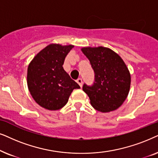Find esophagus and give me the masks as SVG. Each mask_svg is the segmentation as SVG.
<instances>
[{"instance_id": "esophagus-1", "label": "esophagus", "mask_w": 158, "mask_h": 158, "mask_svg": "<svg viewBox=\"0 0 158 158\" xmlns=\"http://www.w3.org/2000/svg\"><path fill=\"white\" fill-rule=\"evenodd\" d=\"M77 82L79 84V85L80 86V87H82V79H80V78H79V79H78L77 80Z\"/></svg>"}]
</instances>
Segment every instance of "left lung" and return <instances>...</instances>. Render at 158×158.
I'll return each instance as SVG.
<instances>
[{
	"mask_svg": "<svg viewBox=\"0 0 158 158\" xmlns=\"http://www.w3.org/2000/svg\"><path fill=\"white\" fill-rule=\"evenodd\" d=\"M94 72L92 86L85 84L83 90L97 110L110 112L123 104L131 85V75L125 63L116 52L105 47L83 48Z\"/></svg>",
	"mask_w": 158,
	"mask_h": 158,
	"instance_id": "8db88e82",
	"label": "left lung"
}]
</instances>
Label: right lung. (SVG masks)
<instances>
[{"mask_svg": "<svg viewBox=\"0 0 158 158\" xmlns=\"http://www.w3.org/2000/svg\"><path fill=\"white\" fill-rule=\"evenodd\" d=\"M73 45L50 44L38 52L27 69V86L39 106L50 110H59L79 85L63 68L67 54Z\"/></svg>", "mask_w": 158, "mask_h": 158, "instance_id": "obj_1", "label": "right lung"}]
</instances>
